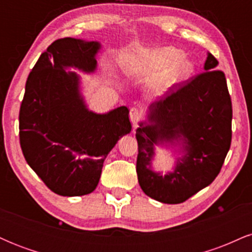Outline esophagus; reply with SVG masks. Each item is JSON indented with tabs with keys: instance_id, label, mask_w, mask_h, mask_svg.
I'll list each match as a JSON object with an SVG mask.
<instances>
[{
	"instance_id": "obj_1",
	"label": "esophagus",
	"mask_w": 252,
	"mask_h": 252,
	"mask_svg": "<svg viewBox=\"0 0 252 252\" xmlns=\"http://www.w3.org/2000/svg\"><path fill=\"white\" fill-rule=\"evenodd\" d=\"M142 115H143V111L141 109H138V108H131V109H130L129 117H130V121H131L132 124H134V126H136V124H137L138 121L141 120Z\"/></svg>"
}]
</instances>
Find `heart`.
<instances>
[{
  "label": "heart",
  "mask_w": 252,
  "mask_h": 252,
  "mask_svg": "<svg viewBox=\"0 0 252 252\" xmlns=\"http://www.w3.org/2000/svg\"><path fill=\"white\" fill-rule=\"evenodd\" d=\"M122 66L128 76L153 77L150 88L160 92L186 80L194 71V63L175 47L146 48L130 51L122 58Z\"/></svg>",
  "instance_id": "heart-1"
}]
</instances>
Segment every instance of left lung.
I'll list each match as a JSON object with an SVG mask.
<instances>
[{
    "instance_id": "1",
    "label": "left lung",
    "mask_w": 252,
    "mask_h": 252,
    "mask_svg": "<svg viewBox=\"0 0 252 252\" xmlns=\"http://www.w3.org/2000/svg\"><path fill=\"white\" fill-rule=\"evenodd\" d=\"M218 60L207 54L205 72L176 84L150 104L146 122L136 130L138 184L147 195L164 204H180L212 184L230 149L232 103ZM181 147L173 172L151 169L155 146Z\"/></svg>"
}]
</instances>
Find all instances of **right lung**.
Wrapping results in <instances>:
<instances>
[{
	"mask_svg": "<svg viewBox=\"0 0 252 252\" xmlns=\"http://www.w3.org/2000/svg\"><path fill=\"white\" fill-rule=\"evenodd\" d=\"M97 41L58 39L40 56L26 82L19 115L20 144L31 168L52 192L79 196L96 189L103 162L131 131L126 106L96 114L86 108L74 67L96 70Z\"/></svg>",
	"mask_w": 252,
	"mask_h": 252,
	"instance_id": "right-lung-1",
	"label": "right lung"
}]
</instances>
